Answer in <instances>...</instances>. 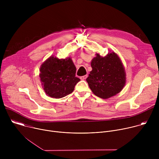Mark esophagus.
<instances>
[{"label":"esophagus","instance_id":"esophagus-1","mask_svg":"<svg viewBox=\"0 0 159 159\" xmlns=\"http://www.w3.org/2000/svg\"><path fill=\"white\" fill-rule=\"evenodd\" d=\"M87 75H84V76L80 77V78L81 80H85V79H87Z\"/></svg>","mask_w":159,"mask_h":159}]
</instances>
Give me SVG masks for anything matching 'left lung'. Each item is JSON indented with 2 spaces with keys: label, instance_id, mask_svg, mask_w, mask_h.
Segmentation results:
<instances>
[{
  "label": "left lung",
  "instance_id": "obj_1",
  "mask_svg": "<svg viewBox=\"0 0 159 159\" xmlns=\"http://www.w3.org/2000/svg\"><path fill=\"white\" fill-rule=\"evenodd\" d=\"M90 65L93 70L86 80L96 96L107 99L121 91L126 81V72L116 53L109 52L105 57L96 53Z\"/></svg>",
  "mask_w": 159,
  "mask_h": 159
}]
</instances>
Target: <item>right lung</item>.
<instances>
[{
  "label": "right lung",
  "mask_w": 159,
  "mask_h": 159,
  "mask_svg": "<svg viewBox=\"0 0 159 159\" xmlns=\"http://www.w3.org/2000/svg\"><path fill=\"white\" fill-rule=\"evenodd\" d=\"M39 77L45 93L59 99L72 93L80 79L75 77L76 67L70 57L59 59L50 57L41 65Z\"/></svg>",
  "instance_id": "obj_1"
}]
</instances>
